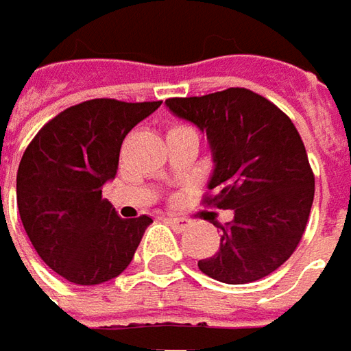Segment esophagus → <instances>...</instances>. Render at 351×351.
I'll return each instance as SVG.
<instances>
[{"label":"esophagus","instance_id":"obj_1","mask_svg":"<svg viewBox=\"0 0 351 351\" xmlns=\"http://www.w3.org/2000/svg\"><path fill=\"white\" fill-rule=\"evenodd\" d=\"M167 223L173 226L175 230H180V232H182V230H188V228L192 226V221H190V219H184V217H169Z\"/></svg>","mask_w":351,"mask_h":351}]
</instances>
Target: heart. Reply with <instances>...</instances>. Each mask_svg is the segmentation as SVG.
Segmentation results:
<instances>
[{
	"label": "heart",
	"instance_id": "1",
	"mask_svg": "<svg viewBox=\"0 0 351 351\" xmlns=\"http://www.w3.org/2000/svg\"><path fill=\"white\" fill-rule=\"evenodd\" d=\"M173 128H176V126H173Z\"/></svg>",
	"mask_w": 351,
	"mask_h": 351
}]
</instances>
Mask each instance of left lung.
<instances>
[{
  "instance_id": "left-lung-1",
  "label": "left lung",
  "mask_w": 351,
  "mask_h": 351,
  "mask_svg": "<svg viewBox=\"0 0 351 351\" xmlns=\"http://www.w3.org/2000/svg\"><path fill=\"white\" fill-rule=\"evenodd\" d=\"M171 113L206 132L213 156L207 206L232 209L213 257L197 261L207 276L247 285L294 254L307 226L315 176L294 123L245 88L199 97H171Z\"/></svg>"
}]
</instances>
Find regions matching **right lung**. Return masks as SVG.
I'll return each mask as SVG.
<instances>
[{
	"mask_svg": "<svg viewBox=\"0 0 351 351\" xmlns=\"http://www.w3.org/2000/svg\"><path fill=\"white\" fill-rule=\"evenodd\" d=\"M161 101L90 99L45 123L16 173V206L26 234L49 269L69 282L101 285L130 265L147 215L121 219L101 197L113 180L125 136Z\"/></svg>",
	"mask_w": 351,
	"mask_h": 351,
	"instance_id": "obj_1",
	"label": "right lung"
}]
</instances>
